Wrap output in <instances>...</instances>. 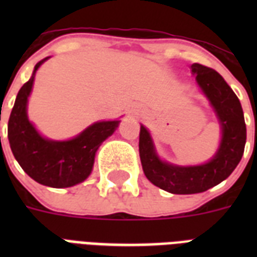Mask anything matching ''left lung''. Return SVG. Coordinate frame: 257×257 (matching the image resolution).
<instances>
[{
    "instance_id": "8db88e82",
    "label": "left lung",
    "mask_w": 257,
    "mask_h": 257,
    "mask_svg": "<svg viewBox=\"0 0 257 257\" xmlns=\"http://www.w3.org/2000/svg\"><path fill=\"white\" fill-rule=\"evenodd\" d=\"M196 82L213 108L220 125L219 148L200 165H177L161 160L151 133L140 126V160L147 179L173 195H192L208 191L227 179L241 160L247 140V128L239 98L216 70L192 64Z\"/></svg>"
}]
</instances>
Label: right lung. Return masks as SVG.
I'll use <instances>...</instances> for the list:
<instances>
[{
  "instance_id": "1",
  "label": "right lung",
  "mask_w": 257,
  "mask_h": 257,
  "mask_svg": "<svg viewBox=\"0 0 257 257\" xmlns=\"http://www.w3.org/2000/svg\"><path fill=\"white\" fill-rule=\"evenodd\" d=\"M17 94L8 122V139L14 159L38 184L68 188L85 181L92 173L97 149L117 129L120 120L97 121L69 140H50L38 132L28 117V100L38 68Z\"/></svg>"
}]
</instances>
